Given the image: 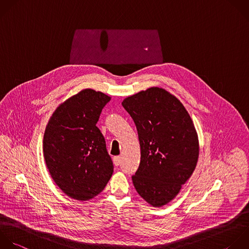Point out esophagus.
<instances>
[{"label":"esophagus","instance_id":"obj_1","mask_svg":"<svg viewBox=\"0 0 249 249\" xmlns=\"http://www.w3.org/2000/svg\"><path fill=\"white\" fill-rule=\"evenodd\" d=\"M113 160H114V164H115L116 166H119L120 163H121V157H119V156H118V157H115Z\"/></svg>","mask_w":249,"mask_h":249}]
</instances>
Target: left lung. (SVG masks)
<instances>
[{"instance_id":"left-lung-1","label":"left lung","mask_w":249,"mask_h":249,"mask_svg":"<svg viewBox=\"0 0 249 249\" xmlns=\"http://www.w3.org/2000/svg\"><path fill=\"white\" fill-rule=\"evenodd\" d=\"M122 105L140 143L134 188L148 203L160 207L178 195L196 168L199 148L193 121L183 104L160 88L128 96Z\"/></svg>"}]
</instances>
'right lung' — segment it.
<instances>
[{"instance_id":"add662e5","label":"right lung","mask_w":249,"mask_h":249,"mask_svg":"<svg viewBox=\"0 0 249 249\" xmlns=\"http://www.w3.org/2000/svg\"><path fill=\"white\" fill-rule=\"evenodd\" d=\"M111 97L90 89L60 104L44 134V157L56 185L68 196L89 200L100 194L114 165L96 124Z\"/></svg>"}]
</instances>
